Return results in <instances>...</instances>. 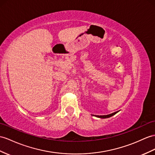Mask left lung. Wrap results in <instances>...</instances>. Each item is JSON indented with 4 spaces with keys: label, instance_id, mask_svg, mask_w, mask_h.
<instances>
[{
    "label": "left lung",
    "instance_id": "left-lung-1",
    "mask_svg": "<svg viewBox=\"0 0 155 155\" xmlns=\"http://www.w3.org/2000/svg\"><path fill=\"white\" fill-rule=\"evenodd\" d=\"M118 112H115L114 113H112V114H108V115H104V116H96L97 117H98V118H109V117H111L113 115L116 114V113Z\"/></svg>",
    "mask_w": 155,
    "mask_h": 155
}]
</instances>
